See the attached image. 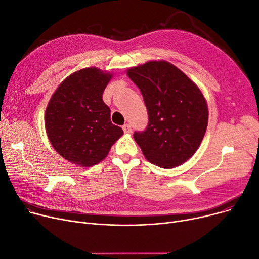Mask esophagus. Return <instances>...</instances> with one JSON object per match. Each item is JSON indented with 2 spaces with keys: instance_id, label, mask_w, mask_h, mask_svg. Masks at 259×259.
<instances>
[{
  "instance_id": "esophagus-1",
  "label": "esophagus",
  "mask_w": 259,
  "mask_h": 259,
  "mask_svg": "<svg viewBox=\"0 0 259 259\" xmlns=\"http://www.w3.org/2000/svg\"><path fill=\"white\" fill-rule=\"evenodd\" d=\"M122 128H123L124 134H126V135H130V134L132 133V127H131V125H130V124H125V125H123V126H122Z\"/></svg>"
}]
</instances>
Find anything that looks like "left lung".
<instances>
[{"instance_id": "left-lung-1", "label": "left lung", "mask_w": 259, "mask_h": 259, "mask_svg": "<svg viewBox=\"0 0 259 259\" xmlns=\"http://www.w3.org/2000/svg\"><path fill=\"white\" fill-rule=\"evenodd\" d=\"M148 113V125L134 139L145 159L162 168L189 160L200 147L208 125V105L200 88L166 60L130 68Z\"/></svg>"}]
</instances>
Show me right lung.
<instances>
[{
  "label": "right lung",
  "mask_w": 259,
  "mask_h": 259,
  "mask_svg": "<svg viewBox=\"0 0 259 259\" xmlns=\"http://www.w3.org/2000/svg\"><path fill=\"white\" fill-rule=\"evenodd\" d=\"M113 74L91 67L64 79L45 113L50 143L67 161L81 167L98 164L123 135L111 122V110L102 100Z\"/></svg>",
  "instance_id": "right-lung-1"
}]
</instances>
